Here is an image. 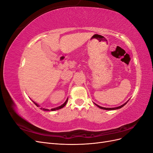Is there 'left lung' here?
Instances as JSON below:
<instances>
[{
    "mask_svg": "<svg viewBox=\"0 0 153 153\" xmlns=\"http://www.w3.org/2000/svg\"><path fill=\"white\" fill-rule=\"evenodd\" d=\"M128 100V101H129ZM128 101L127 102H126L124 104H123V105H121V106H117V107H115V108H105V107H102V106H99L98 105H97V104H96V103H94L97 106H98V107H99L100 108H101V109H103V110H116V109H119V108H122L123 106H124L125 105H126L127 103H128Z\"/></svg>",
    "mask_w": 153,
    "mask_h": 153,
    "instance_id": "8db88e82",
    "label": "left lung"
}]
</instances>
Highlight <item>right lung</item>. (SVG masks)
<instances>
[{"mask_svg":"<svg viewBox=\"0 0 153 153\" xmlns=\"http://www.w3.org/2000/svg\"><path fill=\"white\" fill-rule=\"evenodd\" d=\"M68 98H67V100H66V101H65V102H64L62 105H61V106H58V107H56V108H52L50 110L51 111H54V110H59V109H61V108H63L64 106H65L66 105V103H67V101H68ZM34 102V103L37 106H39L38 104H37L36 103H35L34 101H33ZM41 110H44V111H49V110L48 109H46V108H41Z\"/></svg>","mask_w":153,"mask_h":153,"instance_id":"add662e5","label":"right lung"}]
</instances>
